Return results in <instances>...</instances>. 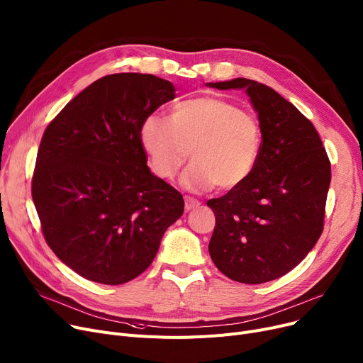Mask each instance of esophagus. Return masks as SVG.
I'll return each instance as SVG.
<instances>
[{
    "instance_id": "34e87169",
    "label": "esophagus",
    "mask_w": 363,
    "mask_h": 363,
    "mask_svg": "<svg viewBox=\"0 0 363 363\" xmlns=\"http://www.w3.org/2000/svg\"><path fill=\"white\" fill-rule=\"evenodd\" d=\"M200 206V201L193 197H185V211H193Z\"/></svg>"
}]
</instances>
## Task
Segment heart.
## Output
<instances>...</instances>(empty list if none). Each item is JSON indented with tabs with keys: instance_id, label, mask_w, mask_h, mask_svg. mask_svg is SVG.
<instances>
[{
	"instance_id": "1",
	"label": "heart",
	"mask_w": 363,
	"mask_h": 363,
	"mask_svg": "<svg viewBox=\"0 0 363 363\" xmlns=\"http://www.w3.org/2000/svg\"><path fill=\"white\" fill-rule=\"evenodd\" d=\"M141 143L151 169L172 179L188 159L181 184L189 191H207L218 185L228 191L253 174L262 148V129L253 113L213 95L174 106L169 119L145 118Z\"/></svg>"
}]
</instances>
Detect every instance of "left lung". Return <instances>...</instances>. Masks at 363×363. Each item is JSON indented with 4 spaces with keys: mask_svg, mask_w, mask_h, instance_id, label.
I'll list each match as a JSON object with an SVG mask.
<instances>
[{
    "mask_svg": "<svg viewBox=\"0 0 363 363\" xmlns=\"http://www.w3.org/2000/svg\"><path fill=\"white\" fill-rule=\"evenodd\" d=\"M208 86L244 88L262 129L252 177L207 201L216 218L208 253L234 281L281 278L308 256L322 234L331 182L327 151L312 122L271 86L245 78Z\"/></svg>",
    "mask_w": 363,
    "mask_h": 363,
    "instance_id": "left-lung-1",
    "label": "left lung"
}]
</instances>
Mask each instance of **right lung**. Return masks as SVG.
<instances>
[{
  "label": "right lung",
  "instance_id": "add662e5",
  "mask_svg": "<svg viewBox=\"0 0 363 363\" xmlns=\"http://www.w3.org/2000/svg\"><path fill=\"white\" fill-rule=\"evenodd\" d=\"M175 99L155 74L95 81L47 126L32 199L50 249L81 277L107 285L141 275L184 213L177 189L152 175L141 125Z\"/></svg>",
  "mask_w": 363,
  "mask_h": 363
}]
</instances>
